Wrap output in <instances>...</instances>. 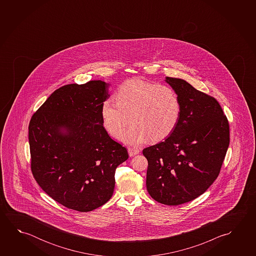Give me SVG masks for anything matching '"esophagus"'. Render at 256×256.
<instances>
[{"mask_svg":"<svg viewBox=\"0 0 256 256\" xmlns=\"http://www.w3.org/2000/svg\"><path fill=\"white\" fill-rule=\"evenodd\" d=\"M128 154H130V157H132V156H134V155L138 154H139L138 149H136V148H132V147H130V148L128 149Z\"/></svg>","mask_w":256,"mask_h":256,"instance_id":"esophagus-1","label":"esophagus"}]
</instances>
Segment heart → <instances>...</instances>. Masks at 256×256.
<instances>
[{
	"mask_svg": "<svg viewBox=\"0 0 256 256\" xmlns=\"http://www.w3.org/2000/svg\"><path fill=\"white\" fill-rule=\"evenodd\" d=\"M115 102L107 98L101 105L102 125L112 136L131 124L118 134L120 142L140 146L151 139L159 142L167 138L180 120V98L166 84L131 78L122 83L114 94Z\"/></svg>",
	"mask_w": 256,
	"mask_h": 256,
	"instance_id": "heart-1",
	"label": "heart"
}]
</instances>
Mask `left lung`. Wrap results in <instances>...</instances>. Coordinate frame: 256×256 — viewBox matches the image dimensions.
<instances>
[{"label":"left lung","instance_id":"1","mask_svg":"<svg viewBox=\"0 0 256 256\" xmlns=\"http://www.w3.org/2000/svg\"><path fill=\"white\" fill-rule=\"evenodd\" d=\"M180 98L181 116L164 142L142 150L146 188L155 201L178 206L204 193L217 178L230 146V126L220 105L186 81L165 78Z\"/></svg>","mask_w":256,"mask_h":256}]
</instances>
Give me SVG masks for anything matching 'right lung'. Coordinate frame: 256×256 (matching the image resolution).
Wrapping results in <instances>:
<instances>
[{
  "label": "right lung",
  "instance_id": "right-lung-1",
  "mask_svg": "<svg viewBox=\"0 0 256 256\" xmlns=\"http://www.w3.org/2000/svg\"><path fill=\"white\" fill-rule=\"evenodd\" d=\"M110 84L92 80L55 90L28 126L31 170L41 188L68 209L86 212L114 194L115 170L128 158L102 126Z\"/></svg>",
  "mask_w": 256,
  "mask_h": 256
}]
</instances>
